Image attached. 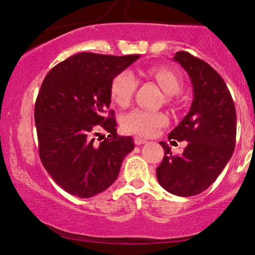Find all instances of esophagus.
I'll list each match as a JSON object with an SVG mask.
<instances>
[{"label": "esophagus", "mask_w": 255, "mask_h": 255, "mask_svg": "<svg viewBox=\"0 0 255 255\" xmlns=\"http://www.w3.org/2000/svg\"><path fill=\"white\" fill-rule=\"evenodd\" d=\"M145 142H147V141H146V139L140 138V137H134V144L135 145H142V144H145Z\"/></svg>", "instance_id": "esophagus-1"}]
</instances>
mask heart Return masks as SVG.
<instances>
[{
    "label": "heart",
    "instance_id": "b5f03b06",
    "mask_svg": "<svg viewBox=\"0 0 255 255\" xmlns=\"http://www.w3.org/2000/svg\"><path fill=\"white\" fill-rule=\"evenodd\" d=\"M147 74L154 78L161 88L169 95L179 93L182 81L176 72L167 67H153L147 71ZM138 81L131 71H124L114 80L111 87L113 99L121 107L128 106L137 89ZM167 123L166 115L156 111L145 109H134L127 114L123 118V127L128 132L140 135H153L160 128Z\"/></svg>",
    "mask_w": 255,
    "mask_h": 255
}]
</instances>
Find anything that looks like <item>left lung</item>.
I'll return each mask as SVG.
<instances>
[{"instance_id": "1", "label": "left lung", "mask_w": 255, "mask_h": 255, "mask_svg": "<svg viewBox=\"0 0 255 255\" xmlns=\"http://www.w3.org/2000/svg\"><path fill=\"white\" fill-rule=\"evenodd\" d=\"M173 60L189 75L194 99L190 110L168 139L187 141L181 155L174 156L169 146L156 177L163 189L176 196H194L208 189L231 159L236 146L237 114L224 80L210 65L186 51Z\"/></svg>"}]
</instances>
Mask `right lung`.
Here are the masks:
<instances>
[{"label":"right lung","mask_w":255,"mask_h":255,"mask_svg":"<svg viewBox=\"0 0 255 255\" xmlns=\"http://www.w3.org/2000/svg\"><path fill=\"white\" fill-rule=\"evenodd\" d=\"M140 55L82 53L54 66L41 83L34 106L39 156L58 186L74 196L93 197L117 179L133 139L117 135L114 111L106 115L116 76ZM111 134L100 144L93 135Z\"/></svg>","instance_id":"obj_1"}]
</instances>
